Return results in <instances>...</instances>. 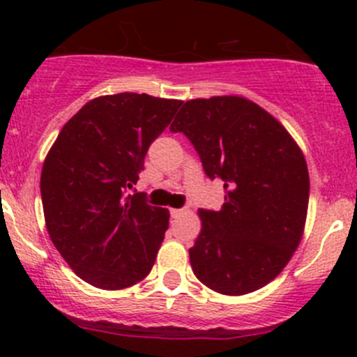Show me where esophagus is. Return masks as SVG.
<instances>
[{
  "label": "esophagus",
  "instance_id": "esophagus-1",
  "mask_svg": "<svg viewBox=\"0 0 357 357\" xmlns=\"http://www.w3.org/2000/svg\"><path fill=\"white\" fill-rule=\"evenodd\" d=\"M186 208H171V215L172 218H179L181 214H185Z\"/></svg>",
  "mask_w": 357,
  "mask_h": 357
}]
</instances>
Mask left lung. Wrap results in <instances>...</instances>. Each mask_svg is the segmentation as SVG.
Here are the masks:
<instances>
[{
  "mask_svg": "<svg viewBox=\"0 0 357 357\" xmlns=\"http://www.w3.org/2000/svg\"><path fill=\"white\" fill-rule=\"evenodd\" d=\"M171 131L192 142L208 178L225 183L221 211H199L193 273L222 295L262 289L289 264L304 233V153L269 112L242 96L190 100Z\"/></svg>",
  "mask_w": 357,
  "mask_h": 357,
  "instance_id": "left-lung-1",
  "label": "left lung"
}]
</instances>
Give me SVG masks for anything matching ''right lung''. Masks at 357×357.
<instances>
[{
  "mask_svg": "<svg viewBox=\"0 0 357 357\" xmlns=\"http://www.w3.org/2000/svg\"><path fill=\"white\" fill-rule=\"evenodd\" d=\"M181 103L145 93L98 96L63 126L45 158L41 199L50 238L72 271L96 289H128L152 271L169 211L128 190Z\"/></svg>",
  "mask_w": 357,
  "mask_h": 357,
  "instance_id": "1",
  "label": "right lung"
}]
</instances>
